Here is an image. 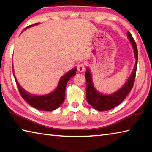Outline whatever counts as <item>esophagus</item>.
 I'll list each match as a JSON object with an SVG mask.
<instances>
[{
  "label": "esophagus",
  "instance_id": "esophagus-1",
  "mask_svg": "<svg viewBox=\"0 0 152 152\" xmlns=\"http://www.w3.org/2000/svg\"><path fill=\"white\" fill-rule=\"evenodd\" d=\"M77 70L79 72H83L85 70V64L82 63L78 64V66H77Z\"/></svg>",
  "mask_w": 152,
  "mask_h": 152
}]
</instances>
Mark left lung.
<instances>
[{"mask_svg": "<svg viewBox=\"0 0 152 152\" xmlns=\"http://www.w3.org/2000/svg\"><path fill=\"white\" fill-rule=\"evenodd\" d=\"M127 37L130 40L133 50H134V55L136 58V61L134 70H133L130 78L128 79L125 85L119 91L109 95H104L99 93L94 88L93 84H92V75L90 72V70L88 68H86V72H85L86 80V100L92 107H93L95 109L99 110V111L108 110L118 106L121 102H123L133 88L136 75V70H137L138 51L135 40L129 32L127 33Z\"/></svg>", "mask_w": 152, "mask_h": 152, "instance_id": "1", "label": "left lung"}]
</instances>
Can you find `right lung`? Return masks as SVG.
<instances>
[{
  "instance_id": "right-lung-1",
  "label": "right lung",
  "mask_w": 152,
  "mask_h": 152,
  "mask_svg": "<svg viewBox=\"0 0 152 152\" xmlns=\"http://www.w3.org/2000/svg\"><path fill=\"white\" fill-rule=\"evenodd\" d=\"M37 24L38 23L31 25L27 27L25 29ZM25 29H24V30ZM76 74V68H74L72 70L69 71L68 72H67L65 75L62 76V78L60 79V82H59L58 87L54 91L48 94L43 95V96H35V95H31L28 93L23 88H21V86L18 83L16 78H15L14 74L13 76L15 77L17 88L20 95H21L23 99L28 104H29L31 106H32L33 107H34L38 110L51 111V110L57 109V108H58L62 104L64 99H65V91L67 82H68V81L72 77L75 76Z\"/></svg>"
}]
</instances>
